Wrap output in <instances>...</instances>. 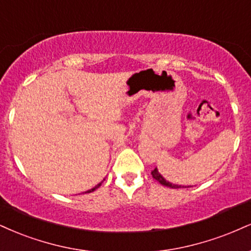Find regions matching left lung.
<instances>
[{
  "label": "left lung",
  "mask_w": 251,
  "mask_h": 251,
  "mask_svg": "<svg viewBox=\"0 0 251 251\" xmlns=\"http://www.w3.org/2000/svg\"><path fill=\"white\" fill-rule=\"evenodd\" d=\"M151 174H152V176L154 177V179H155L156 181H159V182L161 183V185L167 186V187H171V188H180V187H181V186H177V185H173V183L168 182L167 180H165L164 177H162V175L159 173L158 170H156V168H154V170L151 172Z\"/></svg>",
  "instance_id": "obj_1"
}]
</instances>
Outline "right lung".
<instances>
[{
	"label": "right lung",
	"mask_w": 251,
	"mask_h": 251,
	"mask_svg": "<svg viewBox=\"0 0 251 251\" xmlns=\"http://www.w3.org/2000/svg\"><path fill=\"white\" fill-rule=\"evenodd\" d=\"M100 185H101V182H100V183H98V185H97L96 187H93V188H92V189H90V191H87L86 193H91V192H93V191H95V189H97V188H98V187H99V186H100Z\"/></svg>",
	"instance_id": "add662e5"
}]
</instances>
